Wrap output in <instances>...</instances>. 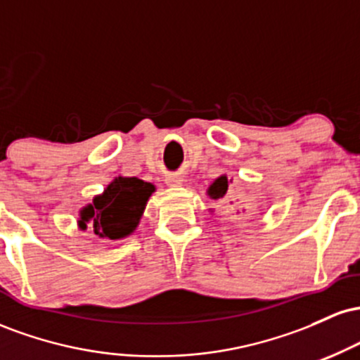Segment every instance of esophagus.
I'll return each instance as SVG.
<instances>
[{"mask_svg":"<svg viewBox=\"0 0 360 360\" xmlns=\"http://www.w3.org/2000/svg\"><path fill=\"white\" fill-rule=\"evenodd\" d=\"M166 183L169 186H181V184H183V177H181V176H167Z\"/></svg>","mask_w":360,"mask_h":360,"instance_id":"esophagus-1","label":"esophagus"}]
</instances>
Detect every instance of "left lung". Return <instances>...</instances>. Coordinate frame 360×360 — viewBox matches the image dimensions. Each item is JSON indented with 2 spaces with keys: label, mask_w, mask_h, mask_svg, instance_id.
<instances>
[{
  "label": "left lung",
  "mask_w": 360,
  "mask_h": 360,
  "mask_svg": "<svg viewBox=\"0 0 360 360\" xmlns=\"http://www.w3.org/2000/svg\"><path fill=\"white\" fill-rule=\"evenodd\" d=\"M226 191H229V179H226V176H220L210 184L206 193H208V196L212 200H221V198L226 196Z\"/></svg>",
  "instance_id": "8db88e82"
}]
</instances>
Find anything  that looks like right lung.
<instances>
[{
	"label": "right lung",
	"mask_w": 360,
	"mask_h": 360,
	"mask_svg": "<svg viewBox=\"0 0 360 360\" xmlns=\"http://www.w3.org/2000/svg\"><path fill=\"white\" fill-rule=\"evenodd\" d=\"M154 191V184L139 177H115L103 194L94 196L93 205L81 210L77 225L81 230H86L89 225L101 238H125L137 229L148 198Z\"/></svg>",
	"instance_id": "1"
}]
</instances>
